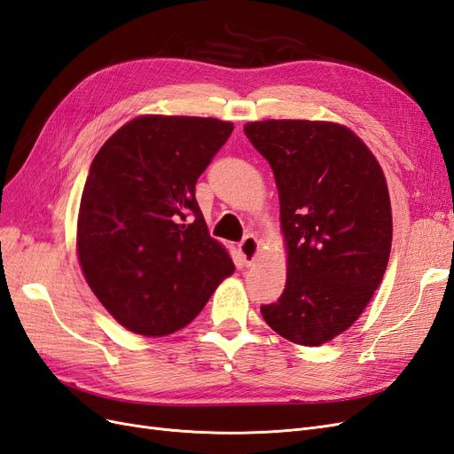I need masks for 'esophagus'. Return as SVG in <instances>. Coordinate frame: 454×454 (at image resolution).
I'll return each instance as SVG.
<instances>
[{
	"label": "esophagus",
	"mask_w": 454,
	"mask_h": 454,
	"mask_svg": "<svg viewBox=\"0 0 454 454\" xmlns=\"http://www.w3.org/2000/svg\"><path fill=\"white\" fill-rule=\"evenodd\" d=\"M239 252H240V255L244 259V263L246 265H252L254 259L257 257V252H259L257 239L254 235H246L242 239V242L239 244Z\"/></svg>",
	"instance_id": "esophagus-1"
}]
</instances>
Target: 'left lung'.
Returning <instances> with one entry per match:
<instances>
[{
  "label": "left lung",
  "mask_w": 454,
  "mask_h": 454,
  "mask_svg": "<svg viewBox=\"0 0 454 454\" xmlns=\"http://www.w3.org/2000/svg\"><path fill=\"white\" fill-rule=\"evenodd\" d=\"M244 132L277 180L287 248L284 292L261 314L287 340L324 345L360 318L387 270V180L367 145L335 122L270 119Z\"/></svg>",
  "instance_id": "obj_1"
}]
</instances>
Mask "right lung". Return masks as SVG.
Instances as JSON below:
<instances>
[{"label":"right lung","mask_w":454,"mask_h":454,"mask_svg":"<svg viewBox=\"0 0 454 454\" xmlns=\"http://www.w3.org/2000/svg\"><path fill=\"white\" fill-rule=\"evenodd\" d=\"M231 132V122L212 117H136L90 164L79 263L92 294L134 333L185 327L235 270L195 199L199 176Z\"/></svg>","instance_id":"add662e5"}]
</instances>
